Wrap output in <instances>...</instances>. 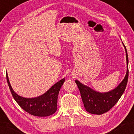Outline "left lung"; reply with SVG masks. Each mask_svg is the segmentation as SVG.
I'll use <instances>...</instances> for the list:
<instances>
[{"label":"left lung","instance_id":"left-lung-1","mask_svg":"<svg viewBox=\"0 0 134 134\" xmlns=\"http://www.w3.org/2000/svg\"><path fill=\"white\" fill-rule=\"evenodd\" d=\"M124 46L125 49L127 58V74L122 82L115 90L108 93H101L95 91L88 86L84 85L77 80L75 81L81 93L84 108L89 113L92 114L101 115L108 111L112 107H114L124 93L127 86L129 78L128 54L124 44Z\"/></svg>","mask_w":134,"mask_h":134}]
</instances>
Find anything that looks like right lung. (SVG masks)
<instances>
[{
  "instance_id": "right-lung-1",
  "label": "right lung",
  "mask_w": 134,
  "mask_h": 134,
  "mask_svg": "<svg viewBox=\"0 0 134 134\" xmlns=\"http://www.w3.org/2000/svg\"><path fill=\"white\" fill-rule=\"evenodd\" d=\"M6 78L14 99L24 111L30 114L37 116H50L57 110V98L60 87L65 82L63 79L57 82L47 93L41 96L34 98H25L18 95L14 91L9 82L7 74Z\"/></svg>"
}]
</instances>
